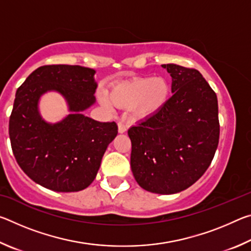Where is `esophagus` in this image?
I'll use <instances>...</instances> for the list:
<instances>
[{"instance_id": "1", "label": "esophagus", "mask_w": 251, "mask_h": 251, "mask_svg": "<svg viewBox=\"0 0 251 251\" xmlns=\"http://www.w3.org/2000/svg\"><path fill=\"white\" fill-rule=\"evenodd\" d=\"M117 125H118V133H120V134L125 133V131L127 130V127L123 122H120Z\"/></svg>"}]
</instances>
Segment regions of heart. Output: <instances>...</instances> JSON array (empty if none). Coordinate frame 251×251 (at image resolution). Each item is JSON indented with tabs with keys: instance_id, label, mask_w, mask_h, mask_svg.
Here are the masks:
<instances>
[{
	"instance_id": "b5f03b06",
	"label": "heart",
	"mask_w": 251,
	"mask_h": 251,
	"mask_svg": "<svg viewBox=\"0 0 251 251\" xmlns=\"http://www.w3.org/2000/svg\"><path fill=\"white\" fill-rule=\"evenodd\" d=\"M171 92V84L165 77L144 76L114 85L108 95L100 92L99 100L106 108L112 109L113 104L122 108H130L136 120H146L165 107Z\"/></svg>"
}]
</instances>
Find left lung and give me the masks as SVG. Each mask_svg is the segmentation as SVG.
<instances>
[{"instance_id":"1","label":"left lung","mask_w":251,"mask_h":251,"mask_svg":"<svg viewBox=\"0 0 251 251\" xmlns=\"http://www.w3.org/2000/svg\"><path fill=\"white\" fill-rule=\"evenodd\" d=\"M172 76L165 107L130 127V167L147 192L172 195L195 184L209 167L219 142L218 100L197 70L161 65Z\"/></svg>"}]
</instances>
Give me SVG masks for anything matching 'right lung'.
Wrapping results in <instances>:
<instances>
[{
	"instance_id": "1",
	"label": "right lung",
	"mask_w": 251,
	"mask_h": 251,
	"mask_svg": "<svg viewBox=\"0 0 251 251\" xmlns=\"http://www.w3.org/2000/svg\"><path fill=\"white\" fill-rule=\"evenodd\" d=\"M95 73L78 65L41 66L16 91L8 124L12 151L22 171L45 188L71 193L90 186L117 136L115 122L83 114L96 101ZM48 91L61 94L70 110L57 123L46 122L39 113V99Z\"/></svg>"
}]
</instances>
